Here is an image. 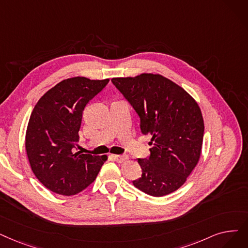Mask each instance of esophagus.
Segmentation results:
<instances>
[{
  "mask_svg": "<svg viewBox=\"0 0 248 248\" xmlns=\"http://www.w3.org/2000/svg\"><path fill=\"white\" fill-rule=\"evenodd\" d=\"M113 158L115 159V161H117V162H124V161L128 160V156L126 155H113Z\"/></svg>",
  "mask_w": 248,
  "mask_h": 248,
  "instance_id": "1",
  "label": "esophagus"
}]
</instances>
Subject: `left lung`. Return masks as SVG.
Listing matches in <instances>:
<instances>
[{
  "label": "left lung",
  "mask_w": 248,
  "mask_h": 248,
  "mask_svg": "<svg viewBox=\"0 0 248 248\" xmlns=\"http://www.w3.org/2000/svg\"><path fill=\"white\" fill-rule=\"evenodd\" d=\"M140 116V127L151 136V155L138 159L142 177L133 185L147 195L163 197L184 186L197 166L203 139L198 102L176 83L159 74L112 78Z\"/></svg>",
  "instance_id": "8db88e82"
}]
</instances>
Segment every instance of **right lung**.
Wrapping results in <instances>:
<instances>
[{
    "mask_svg": "<svg viewBox=\"0 0 248 248\" xmlns=\"http://www.w3.org/2000/svg\"><path fill=\"white\" fill-rule=\"evenodd\" d=\"M109 82L74 77L62 80L41 96L30 115L25 149L32 171L49 190L74 196L96 179L107 160L74 152L79 142L83 110Z\"/></svg>",
    "mask_w": 248,
    "mask_h": 248,
    "instance_id": "1",
    "label": "right lung"
}]
</instances>
